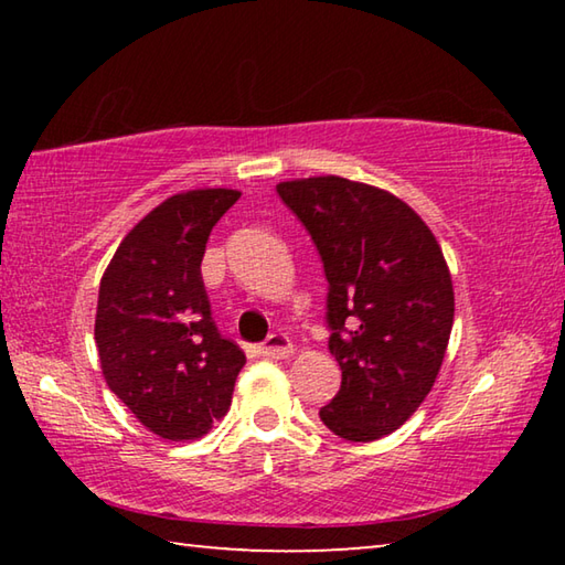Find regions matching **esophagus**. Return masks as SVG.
I'll list each match as a JSON object with an SVG mask.
<instances>
[{
	"label": "esophagus",
	"instance_id": "obj_1",
	"mask_svg": "<svg viewBox=\"0 0 565 565\" xmlns=\"http://www.w3.org/2000/svg\"><path fill=\"white\" fill-rule=\"evenodd\" d=\"M259 353L266 359H286L294 353V343L286 333H271L259 347Z\"/></svg>",
	"mask_w": 565,
	"mask_h": 565
}]
</instances>
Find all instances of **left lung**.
Instances as JSON below:
<instances>
[{
  "instance_id": "obj_1",
  "label": "left lung",
  "mask_w": 565,
  "mask_h": 565,
  "mask_svg": "<svg viewBox=\"0 0 565 565\" xmlns=\"http://www.w3.org/2000/svg\"><path fill=\"white\" fill-rule=\"evenodd\" d=\"M276 191L311 234L329 281L341 388L319 416L347 441L394 434L424 404L451 337L454 284L441 246L386 189L329 174Z\"/></svg>"
}]
</instances>
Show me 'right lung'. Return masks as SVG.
<instances>
[{
    "label": "right lung",
    "mask_w": 565,
    "mask_h": 565,
    "mask_svg": "<svg viewBox=\"0 0 565 565\" xmlns=\"http://www.w3.org/2000/svg\"><path fill=\"white\" fill-rule=\"evenodd\" d=\"M236 189L169 196L124 236L99 284L102 374L151 434L194 441L232 406L244 351L218 333L202 259Z\"/></svg>",
    "instance_id": "1"
}]
</instances>
